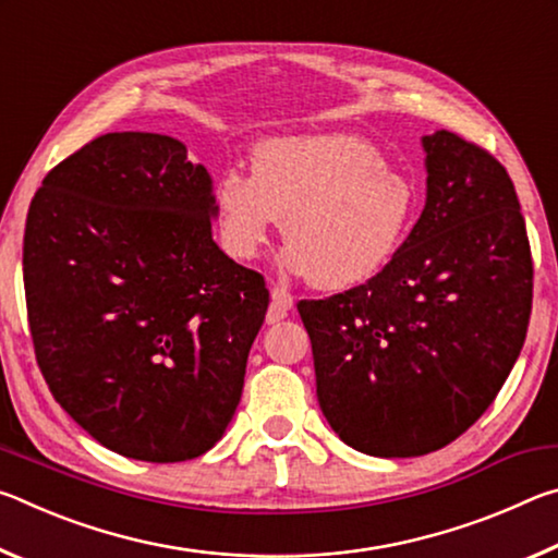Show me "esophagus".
I'll return each instance as SVG.
<instances>
[{
	"label": "esophagus",
	"instance_id": "esophagus-1",
	"mask_svg": "<svg viewBox=\"0 0 558 558\" xmlns=\"http://www.w3.org/2000/svg\"><path fill=\"white\" fill-rule=\"evenodd\" d=\"M270 310H268V325H276L280 323V319H286L292 302H295V298H292V292L286 290L282 286H276L270 290Z\"/></svg>",
	"mask_w": 558,
	"mask_h": 558
}]
</instances>
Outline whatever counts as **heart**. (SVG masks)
Here are the masks:
<instances>
[{
	"mask_svg": "<svg viewBox=\"0 0 558 558\" xmlns=\"http://www.w3.org/2000/svg\"><path fill=\"white\" fill-rule=\"evenodd\" d=\"M413 199L379 149L342 132L272 137L253 155V177L229 169L214 192L231 258H256L286 219L282 266L325 290L359 286L391 260Z\"/></svg>",
	"mask_w": 558,
	"mask_h": 558,
	"instance_id": "heart-1",
	"label": "heart"
}]
</instances>
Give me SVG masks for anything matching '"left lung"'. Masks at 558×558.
Returning <instances> with one entry per match:
<instances>
[{"mask_svg": "<svg viewBox=\"0 0 558 558\" xmlns=\"http://www.w3.org/2000/svg\"><path fill=\"white\" fill-rule=\"evenodd\" d=\"M426 209L364 286L300 300L317 399L366 456L411 458L460 438L526 339L534 263L507 169L456 132L423 137Z\"/></svg>", "mask_w": 558, "mask_h": 558, "instance_id": "1", "label": "left lung"}]
</instances>
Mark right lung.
I'll use <instances>...</instances> for the list:
<instances>
[{
    "instance_id": "obj_1",
    "label": "right lung",
    "mask_w": 558,
    "mask_h": 558,
    "mask_svg": "<svg viewBox=\"0 0 558 558\" xmlns=\"http://www.w3.org/2000/svg\"><path fill=\"white\" fill-rule=\"evenodd\" d=\"M214 216L209 172L155 132L90 140L32 199L36 364L61 409L125 458H199L241 401L270 292L214 243Z\"/></svg>"
}]
</instances>
